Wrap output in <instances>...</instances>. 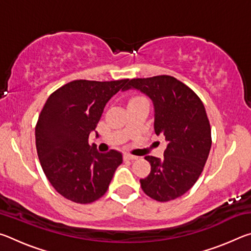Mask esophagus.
I'll return each mask as SVG.
<instances>
[{
	"instance_id": "obj_1",
	"label": "esophagus",
	"mask_w": 251,
	"mask_h": 251,
	"mask_svg": "<svg viewBox=\"0 0 251 251\" xmlns=\"http://www.w3.org/2000/svg\"><path fill=\"white\" fill-rule=\"evenodd\" d=\"M124 158L127 159V160H135V159H137L138 157H137V156L129 155V154H125V155H124Z\"/></svg>"
}]
</instances>
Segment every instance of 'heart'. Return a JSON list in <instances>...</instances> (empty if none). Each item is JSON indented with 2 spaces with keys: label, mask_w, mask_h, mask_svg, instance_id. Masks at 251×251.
I'll return each mask as SVG.
<instances>
[{
  "label": "heart",
  "mask_w": 251,
  "mask_h": 251,
  "mask_svg": "<svg viewBox=\"0 0 251 251\" xmlns=\"http://www.w3.org/2000/svg\"><path fill=\"white\" fill-rule=\"evenodd\" d=\"M145 100V99H144V97H142V96H136V97H133V99H131L130 100Z\"/></svg>",
  "instance_id": "heart-1"
}]
</instances>
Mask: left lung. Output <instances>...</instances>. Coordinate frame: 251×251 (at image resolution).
<instances>
[{
	"label": "left lung",
	"mask_w": 251,
	"mask_h": 251,
	"mask_svg": "<svg viewBox=\"0 0 251 251\" xmlns=\"http://www.w3.org/2000/svg\"><path fill=\"white\" fill-rule=\"evenodd\" d=\"M141 91L152 100L154 129L164 136L163 158L146 156L151 173L141 181L147 196L169 201L192 188L201 176L211 147V129L205 106L193 90L169 75L130 79L124 91Z\"/></svg>",
	"instance_id": "8db88e82"
}]
</instances>
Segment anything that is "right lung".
I'll return each instance as SVG.
<instances>
[{"label":"right lung","mask_w":251,"mask_h":251,"mask_svg":"<svg viewBox=\"0 0 251 251\" xmlns=\"http://www.w3.org/2000/svg\"><path fill=\"white\" fill-rule=\"evenodd\" d=\"M129 79L96 82L77 79L50 95L35 127L37 156L55 190L69 201L90 203L107 192L120 151L101 154L88 143L107 101Z\"/></svg>","instance_id":"obj_1"}]
</instances>
